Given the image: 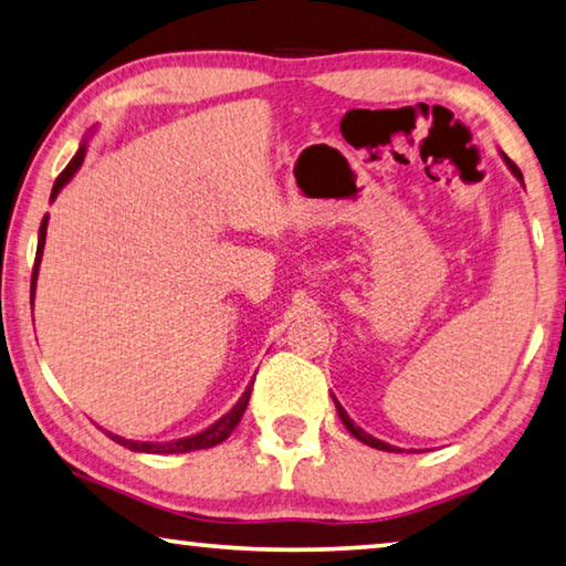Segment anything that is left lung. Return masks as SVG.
I'll return each mask as SVG.
<instances>
[{"label":"left lung","mask_w":566,"mask_h":566,"mask_svg":"<svg viewBox=\"0 0 566 566\" xmlns=\"http://www.w3.org/2000/svg\"><path fill=\"white\" fill-rule=\"evenodd\" d=\"M500 155H502V159H504V165L506 167H510V171H512V175L516 177V179H520L522 181V187H524V177H522V171H520V167H516L514 165V161L510 159V157H506L504 155V151H500ZM334 399V407H337V415H339V419L344 421V427H347L349 429V434L354 437V439H359V442L361 444H367V447H375V449H381V452H401V449L399 447H391V444H387V442H381V439H377V437H371V434H367V432H364V429L361 427H357V424H354V419H349V415H347V409H344L342 405H339V401H337V397H332Z\"/></svg>","instance_id":"1"}]
</instances>
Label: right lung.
Segmentation results:
<instances>
[{
    "label": "right lung",
    "instance_id": "right-lung-1",
    "mask_svg": "<svg viewBox=\"0 0 566 566\" xmlns=\"http://www.w3.org/2000/svg\"><path fill=\"white\" fill-rule=\"evenodd\" d=\"M84 155H87V139L82 142L80 149H76V155L72 157L70 165L64 167V171L60 177H56L54 187H52V197L50 202H54L56 195H60L62 187L70 181L76 169L82 167L84 161ZM46 222H50V217L42 219L40 224V242H36V260H34V270H32V300H34V290H36V276H40V264H42V252H44V239H46ZM252 387H254V379L249 381V387L244 389V395L239 397L237 405L227 411V415L222 419H217L214 424H209L205 432L199 434H191V437H181V439H171V442H132V439H124L119 434H109V439H114V442L132 449V452H147V454H185V452H195V449H209V447H217L222 444L224 439L234 432V427L239 424V419H242L244 409L249 405V397H252Z\"/></svg>",
    "mask_w": 566,
    "mask_h": 566
}]
</instances>
